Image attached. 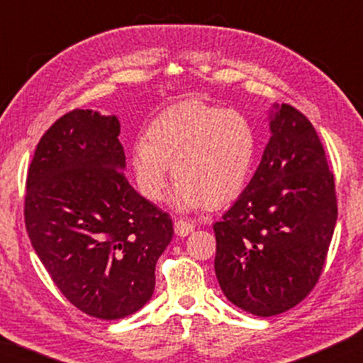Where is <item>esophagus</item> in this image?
Wrapping results in <instances>:
<instances>
[{"label":"esophagus","mask_w":363,"mask_h":363,"mask_svg":"<svg viewBox=\"0 0 363 363\" xmlns=\"http://www.w3.org/2000/svg\"><path fill=\"white\" fill-rule=\"evenodd\" d=\"M193 230H195V226H193L191 223L183 221V220L175 221V233H177V236L185 238V236L190 235V233H191Z\"/></svg>","instance_id":"obj_1"}]
</instances>
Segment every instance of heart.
Returning a JSON list of instances; mask_svg holds the SVG:
<instances>
[{"mask_svg":"<svg viewBox=\"0 0 363 363\" xmlns=\"http://www.w3.org/2000/svg\"><path fill=\"white\" fill-rule=\"evenodd\" d=\"M256 155V130L242 113L185 101L148 123L145 140L132 148V170L138 191L158 203L165 198L172 165L178 180L172 205L196 211L235 201L250 182Z\"/></svg>","mask_w":363,"mask_h":363,"instance_id":"1","label":"heart"}]
</instances>
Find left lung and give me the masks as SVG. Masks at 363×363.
Returning <instances> with one entry per match:
<instances>
[{"label": "left lung", "mask_w": 363, "mask_h": 363, "mask_svg": "<svg viewBox=\"0 0 363 363\" xmlns=\"http://www.w3.org/2000/svg\"><path fill=\"white\" fill-rule=\"evenodd\" d=\"M269 130L255 177L213 226L223 294L259 317L292 309L314 289L337 221L334 175L309 118L274 104Z\"/></svg>", "instance_id": "left-lung-1"}]
</instances>
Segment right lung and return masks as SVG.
Instances as JSON below:
<instances>
[{
    "label": "right lung",
    "mask_w": 363,
    "mask_h": 363,
    "mask_svg": "<svg viewBox=\"0 0 363 363\" xmlns=\"http://www.w3.org/2000/svg\"><path fill=\"white\" fill-rule=\"evenodd\" d=\"M121 122L76 108L39 140L28 170L24 221L31 245L66 299L116 320L152 299L170 216L127 182Z\"/></svg>",
    "instance_id": "add662e5"
}]
</instances>
